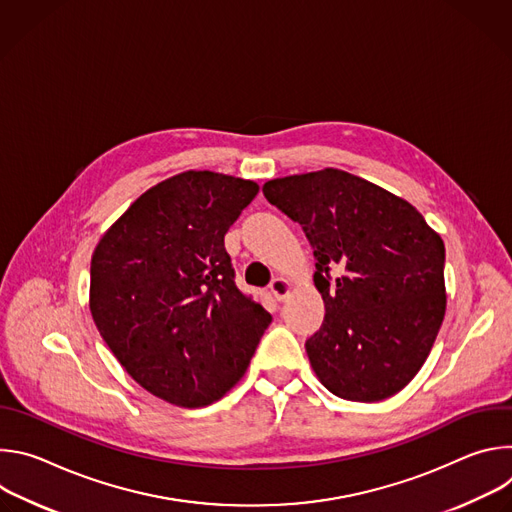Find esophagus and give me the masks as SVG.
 Returning a JSON list of instances; mask_svg holds the SVG:
<instances>
[{"label": "esophagus", "instance_id": "obj_1", "mask_svg": "<svg viewBox=\"0 0 512 512\" xmlns=\"http://www.w3.org/2000/svg\"><path fill=\"white\" fill-rule=\"evenodd\" d=\"M269 289H271V294H273V298H275L277 302H283V300L289 296L291 283H289L285 277H275V279L271 281Z\"/></svg>", "mask_w": 512, "mask_h": 512}]
</instances>
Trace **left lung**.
I'll use <instances>...</instances> for the list:
<instances>
[{
    "label": "left lung",
    "mask_w": 512,
    "mask_h": 512,
    "mask_svg": "<svg viewBox=\"0 0 512 512\" xmlns=\"http://www.w3.org/2000/svg\"><path fill=\"white\" fill-rule=\"evenodd\" d=\"M265 198L314 247L324 322L306 340L340 399L393 397L423 367L446 314V247L407 200L336 168L275 178Z\"/></svg>",
    "instance_id": "obj_1"
}]
</instances>
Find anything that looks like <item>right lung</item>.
<instances>
[{"label":"right lung","instance_id":"1","mask_svg":"<svg viewBox=\"0 0 512 512\" xmlns=\"http://www.w3.org/2000/svg\"><path fill=\"white\" fill-rule=\"evenodd\" d=\"M259 184L188 170L145 190L91 259L89 308L121 367L152 395L204 407L247 373L271 324L235 283L225 235Z\"/></svg>","mask_w":512,"mask_h":512}]
</instances>
